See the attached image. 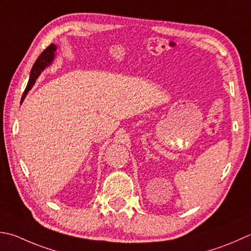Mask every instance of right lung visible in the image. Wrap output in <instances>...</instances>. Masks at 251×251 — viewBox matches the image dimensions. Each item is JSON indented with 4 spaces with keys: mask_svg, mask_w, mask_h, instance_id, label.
<instances>
[{
    "mask_svg": "<svg viewBox=\"0 0 251 251\" xmlns=\"http://www.w3.org/2000/svg\"><path fill=\"white\" fill-rule=\"evenodd\" d=\"M55 51H56V46L55 44H50L46 50H44L41 54L40 56L37 58L36 63L33 64V66L31 68V72H30V77H29V81H28V85L26 87V89L24 91V95L22 98V102L24 101L25 97L27 96V92L31 89L32 86L34 85V82H36V79L40 75L41 72L46 68L47 66L50 65V64L53 62L54 60V55H55Z\"/></svg>",
    "mask_w": 251,
    "mask_h": 251,
    "instance_id": "obj_1",
    "label": "right lung"
}]
</instances>
